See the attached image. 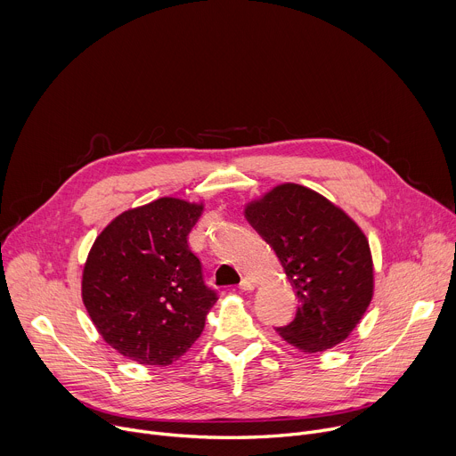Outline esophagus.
<instances>
[{
	"label": "esophagus",
	"mask_w": 456,
	"mask_h": 456,
	"mask_svg": "<svg viewBox=\"0 0 456 456\" xmlns=\"http://www.w3.org/2000/svg\"><path fill=\"white\" fill-rule=\"evenodd\" d=\"M240 289H241V290H247V292H248V290H254V289H256V281H254L252 278H243L241 283H240Z\"/></svg>",
	"instance_id": "esophagus-1"
}]
</instances>
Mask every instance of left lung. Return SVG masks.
I'll return each instance as SVG.
<instances>
[{
	"instance_id": "1",
	"label": "left lung",
	"mask_w": 456,
	"mask_h": 456,
	"mask_svg": "<svg viewBox=\"0 0 456 456\" xmlns=\"http://www.w3.org/2000/svg\"><path fill=\"white\" fill-rule=\"evenodd\" d=\"M245 216L274 248L299 299L280 336L305 354L343 343L373 297V259L362 229L322 194L292 182L245 204Z\"/></svg>"
}]
</instances>
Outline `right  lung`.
<instances>
[{
    "label": "right lung",
    "instance_id": "1",
    "mask_svg": "<svg viewBox=\"0 0 456 456\" xmlns=\"http://www.w3.org/2000/svg\"><path fill=\"white\" fill-rule=\"evenodd\" d=\"M204 202L162 197L127 209L95 238L81 294L102 339L139 364L167 366L200 338L216 294L187 236Z\"/></svg>",
    "mask_w": 456,
    "mask_h": 456
}]
</instances>
